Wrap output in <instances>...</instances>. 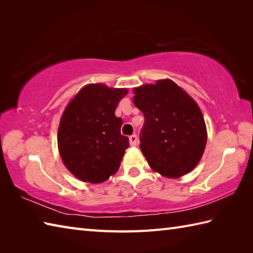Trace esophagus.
Returning <instances> with one entry per match:
<instances>
[{"label": "esophagus", "instance_id": "1", "mask_svg": "<svg viewBox=\"0 0 253 253\" xmlns=\"http://www.w3.org/2000/svg\"><path fill=\"white\" fill-rule=\"evenodd\" d=\"M129 143H130V146H132V147H136V146H137V143H138V138H137V136H136V135H131V136H129Z\"/></svg>", "mask_w": 253, "mask_h": 253}]
</instances>
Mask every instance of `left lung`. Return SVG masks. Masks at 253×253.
<instances>
[{"label": "left lung", "instance_id": "1", "mask_svg": "<svg viewBox=\"0 0 253 253\" xmlns=\"http://www.w3.org/2000/svg\"><path fill=\"white\" fill-rule=\"evenodd\" d=\"M142 112L140 149L153 170L169 178L189 173L207 144V128L198 104L170 79L133 89Z\"/></svg>", "mask_w": 253, "mask_h": 253}]
</instances>
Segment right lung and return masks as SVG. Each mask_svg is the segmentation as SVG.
Returning <instances> with one entry per match:
<instances>
[{"instance_id": "right-lung-1", "label": "right lung", "mask_w": 253, "mask_h": 253, "mask_svg": "<svg viewBox=\"0 0 253 253\" xmlns=\"http://www.w3.org/2000/svg\"><path fill=\"white\" fill-rule=\"evenodd\" d=\"M127 89L92 84L75 95L64 111L57 133L58 151L68 170L83 181L102 182L120 169L129 139L121 133L115 110Z\"/></svg>"}]
</instances>
